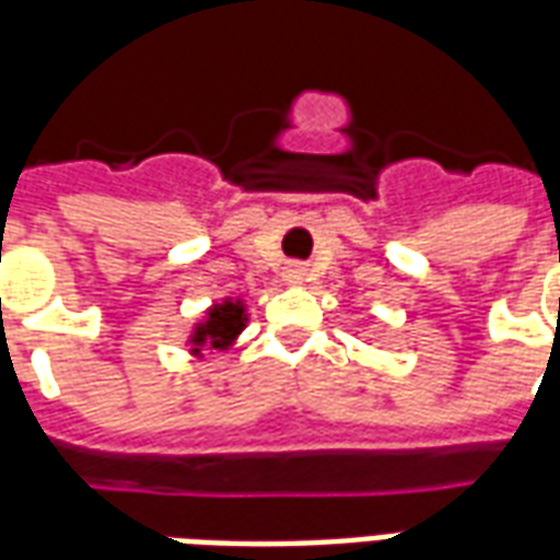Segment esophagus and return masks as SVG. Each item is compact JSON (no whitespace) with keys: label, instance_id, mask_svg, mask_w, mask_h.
I'll use <instances>...</instances> for the list:
<instances>
[{"label":"esophagus","instance_id":"34e87169","mask_svg":"<svg viewBox=\"0 0 560 560\" xmlns=\"http://www.w3.org/2000/svg\"><path fill=\"white\" fill-rule=\"evenodd\" d=\"M289 277H298V271H292V275H289Z\"/></svg>","mask_w":560,"mask_h":560}]
</instances>
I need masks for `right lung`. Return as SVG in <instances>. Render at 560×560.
I'll return each instance as SVG.
<instances>
[{
  "mask_svg": "<svg viewBox=\"0 0 560 560\" xmlns=\"http://www.w3.org/2000/svg\"><path fill=\"white\" fill-rule=\"evenodd\" d=\"M244 307H241V301H223V304H214V307L208 310V319L194 330V352H199V346H211V349H226L235 337L244 328Z\"/></svg>",
  "mask_w": 560,
  "mask_h": 560,
  "instance_id": "right-lung-1",
  "label": "right lung"
}]
</instances>
